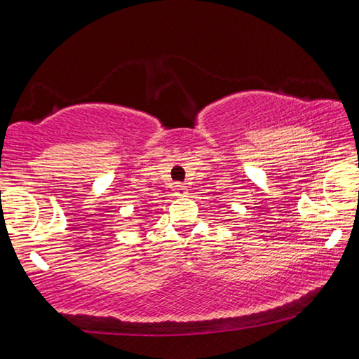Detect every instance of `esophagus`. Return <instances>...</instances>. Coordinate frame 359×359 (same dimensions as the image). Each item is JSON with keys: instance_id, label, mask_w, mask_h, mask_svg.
Returning a JSON list of instances; mask_svg holds the SVG:
<instances>
[{"instance_id": "1", "label": "esophagus", "mask_w": 359, "mask_h": 359, "mask_svg": "<svg viewBox=\"0 0 359 359\" xmlns=\"http://www.w3.org/2000/svg\"><path fill=\"white\" fill-rule=\"evenodd\" d=\"M174 194H175V196H185V194H187V187L185 185H180V184L174 185Z\"/></svg>"}]
</instances>
